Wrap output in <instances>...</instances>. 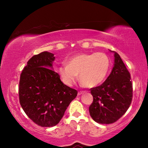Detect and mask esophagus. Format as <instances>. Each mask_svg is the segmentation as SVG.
I'll use <instances>...</instances> for the list:
<instances>
[{
	"label": "esophagus",
	"mask_w": 148,
	"mask_h": 148,
	"mask_svg": "<svg viewBox=\"0 0 148 148\" xmlns=\"http://www.w3.org/2000/svg\"><path fill=\"white\" fill-rule=\"evenodd\" d=\"M84 92H85V91H79L78 92H77V95H80L84 93Z\"/></svg>",
	"instance_id": "obj_1"
}]
</instances>
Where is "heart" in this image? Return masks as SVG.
I'll return each mask as SVG.
<instances>
[{"label":"heart","mask_w":148,"mask_h":148,"mask_svg":"<svg viewBox=\"0 0 148 148\" xmlns=\"http://www.w3.org/2000/svg\"><path fill=\"white\" fill-rule=\"evenodd\" d=\"M66 62L60 65L58 72L62 82L68 86L75 83L79 74L82 85L96 87L105 79L110 68L109 57L102 52L77 55Z\"/></svg>","instance_id":"1"}]
</instances>
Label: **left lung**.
<instances>
[{"mask_svg": "<svg viewBox=\"0 0 148 148\" xmlns=\"http://www.w3.org/2000/svg\"><path fill=\"white\" fill-rule=\"evenodd\" d=\"M115 63L109 76L101 86L92 87L93 101L90 116L98 123L110 124L125 114L131 104L132 84L131 74L119 55L114 52Z\"/></svg>", "mask_w": 148, "mask_h": 148, "instance_id": "1", "label": "left lung"}]
</instances>
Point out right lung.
<instances>
[{
    "instance_id": "right-lung-1",
    "label": "right lung",
    "mask_w": 148,
    "mask_h": 148,
    "mask_svg": "<svg viewBox=\"0 0 148 148\" xmlns=\"http://www.w3.org/2000/svg\"><path fill=\"white\" fill-rule=\"evenodd\" d=\"M54 59V54L47 51L35 55L20 75V104L27 116L41 127L58 124L77 94L76 89L64 85L59 75L49 69Z\"/></svg>"
}]
</instances>
